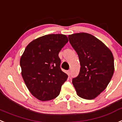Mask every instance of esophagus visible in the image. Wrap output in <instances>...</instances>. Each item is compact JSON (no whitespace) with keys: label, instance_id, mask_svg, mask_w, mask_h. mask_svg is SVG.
Listing matches in <instances>:
<instances>
[{"label":"esophagus","instance_id":"obj_1","mask_svg":"<svg viewBox=\"0 0 122 122\" xmlns=\"http://www.w3.org/2000/svg\"><path fill=\"white\" fill-rule=\"evenodd\" d=\"M66 73H67V75H68V76H70V73H70V70H68V71H66Z\"/></svg>","mask_w":122,"mask_h":122}]
</instances>
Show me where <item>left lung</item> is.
<instances>
[{
  "mask_svg": "<svg viewBox=\"0 0 122 122\" xmlns=\"http://www.w3.org/2000/svg\"><path fill=\"white\" fill-rule=\"evenodd\" d=\"M80 62L78 76L72 83L78 96L93 99L109 85L114 72L112 52L102 41L90 34L75 33L68 36Z\"/></svg>",
  "mask_w": 122,
  "mask_h": 122,
  "instance_id": "8db88e82",
  "label": "left lung"
}]
</instances>
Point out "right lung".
I'll return each instance as SVG.
<instances>
[{
    "label": "right lung",
    "instance_id": "add662e5",
    "mask_svg": "<svg viewBox=\"0 0 122 122\" xmlns=\"http://www.w3.org/2000/svg\"><path fill=\"white\" fill-rule=\"evenodd\" d=\"M68 41L64 34L41 36L31 41L21 57L23 79L37 99L46 101L59 95L68 75L60 68L59 53Z\"/></svg>",
    "mask_w": 122,
    "mask_h": 122
}]
</instances>
